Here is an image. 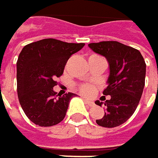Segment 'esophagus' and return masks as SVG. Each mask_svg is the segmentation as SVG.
<instances>
[{"label":"esophagus","mask_w":158,"mask_h":158,"mask_svg":"<svg viewBox=\"0 0 158 158\" xmlns=\"http://www.w3.org/2000/svg\"><path fill=\"white\" fill-rule=\"evenodd\" d=\"M85 100V102L90 106V107H93V106H94V102H91V101H89V100H87V99H84Z\"/></svg>","instance_id":"obj_1"}]
</instances>
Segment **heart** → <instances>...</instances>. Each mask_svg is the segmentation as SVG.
I'll return each instance as SVG.
<instances>
[{
    "label": "heart",
    "instance_id": "heart-1",
    "mask_svg": "<svg viewBox=\"0 0 158 158\" xmlns=\"http://www.w3.org/2000/svg\"><path fill=\"white\" fill-rule=\"evenodd\" d=\"M91 56H95V55ZM79 91L85 96H93L95 93V86L92 84H82L79 85Z\"/></svg>",
    "mask_w": 158,
    "mask_h": 158
}]
</instances>
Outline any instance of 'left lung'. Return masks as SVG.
<instances>
[{
	"instance_id": "obj_1",
	"label": "left lung",
	"mask_w": 158,
	"mask_h": 158,
	"mask_svg": "<svg viewBox=\"0 0 158 158\" xmlns=\"http://www.w3.org/2000/svg\"><path fill=\"white\" fill-rule=\"evenodd\" d=\"M89 48L106 57L110 64L108 86L103 94L104 103L96 101L95 104H104L105 114L96 119L99 126L114 128L126 122L138 107L145 86L146 63L140 52L118 41L90 43Z\"/></svg>"
}]
</instances>
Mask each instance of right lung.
I'll use <instances>...</instances> for the list:
<instances>
[{
    "mask_svg": "<svg viewBox=\"0 0 158 158\" xmlns=\"http://www.w3.org/2000/svg\"><path fill=\"white\" fill-rule=\"evenodd\" d=\"M85 43H67L45 39L26 45L17 61V92L23 111L41 127L58 124L65 117L73 93L56 94L53 87L67 60L82 49Z\"/></svg>",
    "mask_w": 158,
    "mask_h": 158,
    "instance_id": "right-lung-1",
    "label": "right lung"
}]
</instances>
